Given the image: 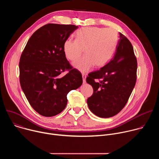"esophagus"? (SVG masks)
Returning <instances> with one entry per match:
<instances>
[{"instance_id":"1","label":"esophagus","mask_w":159,"mask_h":159,"mask_svg":"<svg viewBox=\"0 0 159 159\" xmlns=\"http://www.w3.org/2000/svg\"><path fill=\"white\" fill-rule=\"evenodd\" d=\"M82 79H83V83H85V79H86V75L84 74H82Z\"/></svg>"}]
</instances>
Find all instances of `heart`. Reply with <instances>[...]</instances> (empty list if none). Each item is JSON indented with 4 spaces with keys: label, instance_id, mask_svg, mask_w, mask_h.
Listing matches in <instances>:
<instances>
[{
    "label": "heart",
    "instance_id": "1",
    "mask_svg": "<svg viewBox=\"0 0 159 159\" xmlns=\"http://www.w3.org/2000/svg\"><path fill=\"white\" fill-rule=\"evenodd\" d=\"M117 39L116 31L112 28L85 27L79 30L75 40L66 39L63 44L66 58L72 61L83 53L85 55L74 63V66L82 72H87L95 65L101 67L111 59Z\"/></svg>",
    "mask_w": 159,
    "mask_h": 159
}]
</instances>
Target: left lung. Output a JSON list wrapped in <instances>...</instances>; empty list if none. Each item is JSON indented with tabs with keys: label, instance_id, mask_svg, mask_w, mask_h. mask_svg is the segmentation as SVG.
Masks as SVG:
<instances>
[{
	"label": "left lung",
	"instance_id": "obj_1",
	"mask_svg": "<svg viewBox=\"0 0 159 159\" xmlns=\"http://www.w3.org/2000/svg\"><path fill=\"white\" fill-rule=\"evenodd\" d=\"M137 60L128 39L120 33L113 57L101 69L88 74L93 94L87 99L89 109L100 118H110L126 104L137 80ZM96 79L99 81L96 82Z\"/></svg>",
	"mask_w": 159,
	"mask_h": 159
}]
</instances>
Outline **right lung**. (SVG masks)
Returning a JSON list of instances; mask_svg holds the SVG:
<instances>
[{
    "label": "right lung",
    "mask_w": 159,
    "mask_h": 159,
    "mask_svg": "<svg viewBox=\"0 0 159 159\" xmlns=\"http://www.w3.org/2000/svg\"><path fill=\"white\" fill-rule=\"evenodd\" d=\"M78 28L75 25L47 24L29 39L19 61V81L31 107L52 117L67 104L66 95L82 84L81 73L70 65L63 52L64 42ZM69 72L61 78L59 75Z\"/></svg>",
    "instance_id": "add662e5"
}]
</instances>
